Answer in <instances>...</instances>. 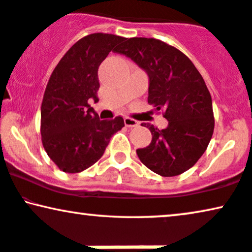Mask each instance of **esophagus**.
<instances>
[{
	"label": "esophagus",
	"mask_w": 252,
	"mask_h": 252,
	"mask_svg": "<svg viewBox=\"0 0 252 252\" xmlns=\"http://www.w3.org/2000/svg\"><path fill=\"white\" fill-rule=\"evenodd\" d=\"M124 123H125V125L127 127H135L139 125V123L136 122L135 119L129 118V117H125V118H124Z\"/></svg>",
	"instance_id": "1"
}]
</instances>
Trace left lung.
I'll use <instances>...</instances> for the list:
<instances>
[{"mask_svg": "<svg viewBox=\"0 0 252 252\" xmlns=\"http://www.w3.org/2000/svg\"><path fill=\"white\" fill-rule=\"evenodd\" d=\"M138 63L149 76L148 103L169 125L152 133L148 147L136 149L140 161L155 174L172 177L192 168L207 149L214 130L212 97L192 61L155 38H125L114 50Z\"/></svg>", "mask_w": 252, "mask_h": 252, "instance_id": "left-lung-1", "label": "left lung"}]
</instances>
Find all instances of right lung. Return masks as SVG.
<instances>
[{
  "instance_id": "right-lung-1",
  "label": "right lung",
  "mask_w": 252,
  "mask_h": 252,
  "mask_svg": "<svg viewBox=\"0 0 252 252\" xmlns=\"http://www.w3.org/2000/svg\"><path fill=\"white\" fill-rule=\"evenodd\" d=\"M124 39L91 33L75 42L54 68L41 103V142L61 171L76 174L102 158L111 136L125 126L123 117L100 120L89 100L98 102V68Z\"/></svg>"
}]
</instances>
